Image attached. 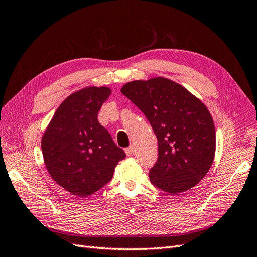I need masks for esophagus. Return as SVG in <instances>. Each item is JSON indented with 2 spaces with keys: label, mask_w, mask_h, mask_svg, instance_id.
Segmentation results:
<instances>
[{
  "label": "esophagus",
  "mask_w": 257,
  "mask_h": 257,
  "mask_svg": "<svg viewBox=\"0 0 257 257\" xmlns=\"http://www.w3.org/2000/svg\"><path fill=\"white\" fill-rule=\"evenodd\" d=\"M124 152H126V154H127V156H133V155H135V153H136V150H135V146H129V148H127L126 150H124Z\"/></svg>",
  "instance_id": "esophagus-1"
}]
</instances>
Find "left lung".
<instances>
[{
  "label": "left lung",
  "instance_id": "obj_1",
  "mask_svg": "<svg viewBox=\"0 0 257 257\" xmlns=\"http://www.w3.org/2000/svg\"><path fill=\"white\" fill-rule=\"evenodd\" d=\"M120 91L141 109L157 138L152 184L171 195L198 184L215 156V128L207 106L185 87L160 76L133 80Z\"/></svg>",
  "mask_w": 257,
  "mask_h": 257
}]
</instances>
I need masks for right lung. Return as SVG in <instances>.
I'll list each match as a JSON object with an SVG mask.
<instances>
[{
	"instance_id": "add662e5",
	"label": "right lung",
	"mask_w": 257,
	"mask_h": 257,
	"mask_svg": "<svg viewBox=\"0 0 257 257\" xmlns=\"http://www.w3.org/2000/svg\"><path fill=\"white\" fill-rule=\"evenodd\" d=\"M111 92L105 86L73 92L57 108L42 137L44 164L51 179L76 197L90 196L107 184L126 157L98 121Z\"/></svg>"
}]
</instances>
